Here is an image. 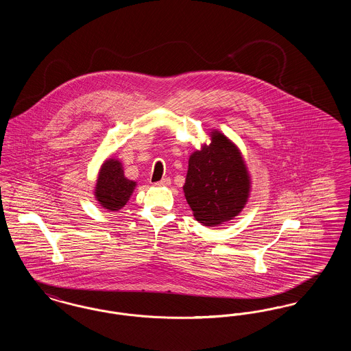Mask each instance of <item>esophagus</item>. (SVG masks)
Masks as SVG:
<instances>
[{
  "label": "esophagus",
  "mask_w": 351,
  "mask_h": 351,
  "mask_svg": "<svg viewBox=\"0 0 351 351\" xmlns=\"http://www.w3.org/2000/svg\"><path fill=\"white\" fill-rule=\"evenodd\" d=\"M169 184H171V179H169V178H165V179H162V180L156 182L155 185H156V186H167Z\"/></svg>",
  "instance_id": "1"
}]
</instances>
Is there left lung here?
<instances>
[{
    "label": "left lung",
    "instance_id": "1",
    "mask_svg": "<svg viewBox=\"0 0 351 351\" xmlns=\"http://www.w3.org/2000/svg\"><path fill=\"white\" fill-rule=\"evenodd\" d=\"M183 188L193 216L205 226H213L242 210L250 183L239 151L215 132L209 146L191 155Z\"/></svg>",
    "mask_w": 351,
    "mask_h": 351
}]
</instances>
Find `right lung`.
<instances>
[{
  "label": "right lung",
  "instance_id": "right-lung-1",
  "mask_svg": "<svg viewBox=\"0 0 351 351\" xmlns=\"http://www.w3.org/2000/svg\"><path fill=\"white\" fill-rule=\"evenodd\" d=\"M135 183L126 179L121 163L114 159H109L101 167L96 197L101 205L109 210H119L133 193Z\"/></svg>",
  "mask_w": 351,
  "mask_h": 351
}]
</instances>
